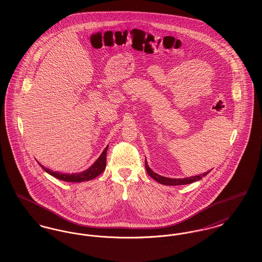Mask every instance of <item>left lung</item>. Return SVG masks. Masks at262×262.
Returning a JSON list of instances; mask_svg holds the SVG:
<instances>
[{
  "label": "left lung",
  "mask_w": 262,
  "mask_h": 262,
  "mask_svg": "<svg viewBox=\"0 0 262 262\" xmlns=\"http://www.w3.org/2000/svg\"><path fill=\"white\" fill-rule=\"evenodd\" d=\"M145 168H146V172L147 174H149L150 177L155 180L156 182L162 184V185H167V186H181V185H187V184H191L193 182H196V181H200L203 177H205L206 174H208L210 171L208 172H205L203 174H199V176H193V177H190V178H185V179H171V178H166V177H163L160 174H156L154 173L148 166L147 161L145 159Z\"/></svg>",
  "instance_id": "obj_1"
}]
</instances>
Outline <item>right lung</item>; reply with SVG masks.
Segmentation results:
<instances>
[{"label":"right lung","instance_id":"right-lung-1","mask_svg":"<svg viewBox=\"0 0 262 262\" xmlns=\"http://www.w3.org/2000/svg\"><path fill=\"white\" fill-rule=\"evenodd\" d=\"M107 149L108 146L103 150L102 154L100 155L99 158L94 162V164L89 167L88 170L80 172V173H75V174H62V173H59V172H54L51 171L50 169L45 168L44 166H42L40 164V166L48 173V174H52L53 177L62 180L64 182H71V183H80V182H85V181H90L94 178H96L97 176L103 173V171L106 168V155H107Z\"/></svg>","mask_w":262,"mask_h":262}]
</instances>
